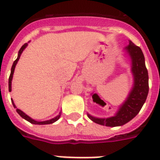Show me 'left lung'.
Masks as SVG:
<instances>
[{"mask_svg": "<svg viewBox=\"0 0 160 160\" xmlns=\"http://www.w3.org/2000/svg\"><path fill=\"white\" fill-rule=\"evenodd\" d=\"M125 49L131 58V72L134 76V85L128 98L120 107L114 116L109 118H97L88 114L89 119L102 126L115 127L123 126L129 122L140 112L148 96L149 75L142 50L131 40Z\"/></svg>", "mask_w": 160, "mask_h": 160, "instance_id": "left-lung-1", "label": "left lung"}]
</instances>
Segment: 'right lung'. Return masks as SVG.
Listing matches in <instances>:
<instances>
[{"label": "right lung", "instance_id": "add662e5", "mask_svg": "<svg viewBox=\"0 0 160 160\" xmlns=\"http://www.w3.org/2000/svg\"><path fill=\"white\" fill-rule=\"evenodd\" d=\"M27 45H28V44H25L24 45L22 46V47H21V48H20V49L19 50V53H18L17 58H16L15 61H14L13 65H12V67H11V75H10V78H9V91H10V92L11 91V81H12V78H13V73H14V71H15V65H16V63H17L18 60L20 59V55H21V53H22L23 50H24V49L26 48V46ZM11 102H12V104H13L14 107H15V108H16V107H15V103H14L13 100H11ZM16 112H17L18 114L20 115V116H21L22 118H24L25 120H26V121H28L29 122H30V123L34 124V125H48V124H52V123H53V122H55L56 121H58L60 117V115H61V113H59V115H58V116H57L56 117H54V118L51 119V120H48V121H34V120H33L32 118H30L29 116H27V115L25 114V113H24L22 111H20V109H17V108H16Z\"/></svg>", "mask_w": 160, "mask_h": 160}]
</instances>
